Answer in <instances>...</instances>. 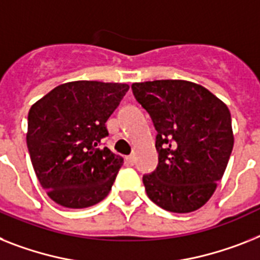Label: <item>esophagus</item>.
Instances as JSON below:
<instances>
[{
	"mask_svg": "<svg viewBox=\"0 0 260 260\" xmlns=\"http://www.w3.org/2000/svg\"><path fill=\"white\" fill-rule=\"evenodd\" d=\"M134 162H135L134 156H133V155L126 156V164H127L128 166H133V165H134Z\"/></svg>",
	"mask_w": 260,
	"mask_h": 260,
	"instance_id": "1",
	"label": "esophagus"
}]
</instances>
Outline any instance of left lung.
<instances>
[{"instance_id":"1","label":"left lung","mask_w":260,"mask_h":260,"mask_svg":"<svg viewBox=\"0 0 260 260\" xmlns=\"http://www.w3.org/2000/svg\"><path fill=\"white\" fill-rule=\"evenodd\" d=\"M132 89L158 133V166L143 175L147 197L170 212L201 209L233 151L229 107L206 87L182 79L137 82Z\"/></svg>"}]
</instances>
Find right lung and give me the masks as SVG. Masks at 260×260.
Masks as SVG:
<instances>
[{"label": "right lung", "mask_w": 260, "mask_h": 260, "mask_svg": "<svg viewBox=\"0 0 260 260\" xmlns=\"http://www.w3.org/2000/svg\"><path fill=\"white\" fill-rule=\"evenodd\" d=\"M128 90L126 83H62L30 107L26 143L41 186L68 209L96 205L110 192L123 158L100 147L106 121Z\"/></svg>", "instance_id": "right-lung-1"}]
</instances>
